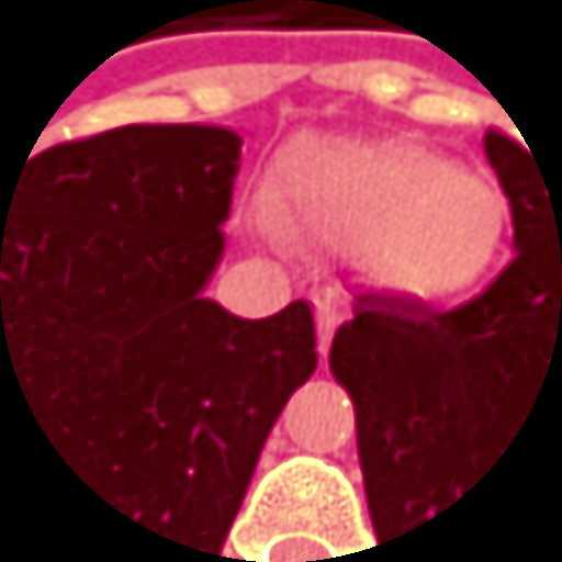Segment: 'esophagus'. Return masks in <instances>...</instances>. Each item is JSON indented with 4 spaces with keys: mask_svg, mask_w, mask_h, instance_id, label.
I'll use <instances>...</instances> for the list:
<instances>
[{
    "mask_svg": "<svg viewBox=\"0 0 562 562\" xmlns=\"http://www.w3.org/2000/svg\"><path fill=\"white\" fill-rule=\"evenodd\" d=\"M314 314H318V351H328L333 333H338V324H342V300L338 295H318Z\"/></svg>",
    "mask_w": 562,
    "mask_h": 562,
    "instance_id": "1",
    "label": "esophagus"
}]
</instances>
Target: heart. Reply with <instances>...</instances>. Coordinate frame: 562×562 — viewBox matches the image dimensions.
Here are the masks:
<instances>
[{
    "label": "heart",
    "instance_id": "b5f03b06",
    "mask_svg": "<svg viewBox=\"0 0 562 562\" xmlns=\"http://www.w3.org/2000/svg\"><path fill=\"white\" fill-rule=\"evenodd\" d=\"M281 215L371 262L398 295L464 300L498 271L512 234L507 191L404 139H314L281 168Z\"/></svg>",
    "mask_w": 562,
    "mask_h": 562
}]
</instances>
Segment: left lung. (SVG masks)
<instances>
[{"instance_id":"obj_1","label":"left lung","mask_w":562,"mask_h":562,"mask_svg":"<svg viewBox=\"0 0 562 562\" xmlns=\"http://www.w3.org/2000/svg\"><path fill=\"white\" fill-rule=\"evenodd\" d=\"M526 138V135H521ZM517 258L460 310L366 291L328 366L357 404L371 554L423 559V531L470 503L517 446L562 431V139L488 131Z\"/></svg>"}]
</instances>
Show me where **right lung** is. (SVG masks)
Here are the masks:
<instances>
[{"label": "right lung", "instance_id": "add662e5", "mask_svg": "<svg viewBox=\"0 0 562 562\" xmlns=\"http://www.w3.org/2000/svg\"><path fill=\"white\" fill-rule=\"evenodd\" d=\"M238 144L121 125L0 154V451L50 464L102 562L224 559L267 431L318 366L304 300L238 318L201 295Z\"/></svg>", "mask_w": 562, "mask_h": 562}]
</instances>
